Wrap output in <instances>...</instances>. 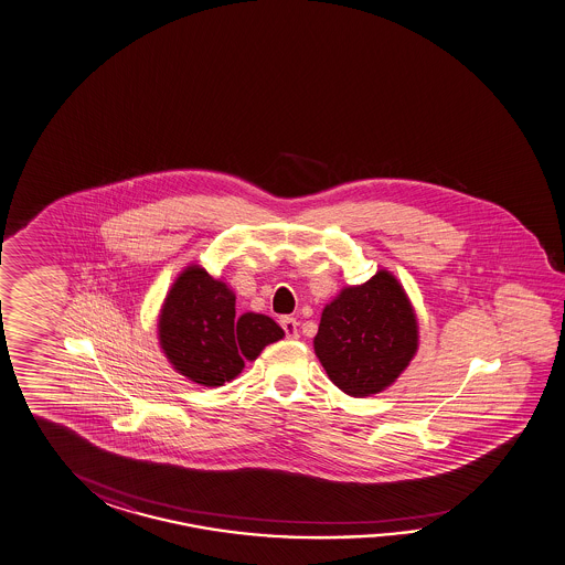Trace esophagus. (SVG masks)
I'll return each mask as SVG.
<instances>
[{"mask_svg":"<svg viewBox=\"0 0 565 565\" xmlns=\"http://www.w3.org/2000/svg\"><path fill=\"white\" fill-rule=\"evenodd\" d=\"M279 323H281V328H284V331H286V335H288V340H298L299 338V330H298V320L296 318H281L279 320Z\"/></svg>","mask_w":565,"mask_h":565,"instance_id":"obj_1","label":"esophagus"}]
</instances>
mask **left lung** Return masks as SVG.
<instances>
[{
    "label": "left lung",
    "instance_id": "8db88e82",
    "mask_svg": "<svg viewBox=\"0 0 565 565\" xmlns=\"http://www.w3.org/2000/svg\"><path fill=\"white\" fill-rule=\"evenodd\" d=\"M419 345L416 309L404 286L377 269L362 286H348L321 311L313 350L343 394L367 397L394 384Z\"/></svg>",
    "mask_w": 565,
    "mask_h": 565
}]
</instances>
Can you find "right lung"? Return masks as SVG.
<instances>
[{
  "instance_id": "obj_1",
  "label": "right lung",
  "mask_w": 565,
  "mask_h": 565,
  "mask_svg": "<svg viewBox=\"0 0 565 565\" xmlns=\"http://www.w3.org/2000/svg\"><path fill=\"white\" fill-rule=\"evenodd\" d=\"M286 333L264 313L235 316V294L202 266L175 277L158 316L161 352L175 372L203 387H220L244 372Z\"/></svg>"
}]
</instances>
